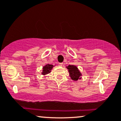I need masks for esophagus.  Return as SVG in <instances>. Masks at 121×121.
Instances as JSON below:
<instances>
[{
  "instance_id": "obj_1",
  "label": "esophagus",
  "mask_w": 121,
  "mask_h": 121,
  "mask_svg": "<svg viewBox=\"0 0 121 121\" xmlns=\"http://www.w3.org/2000/svg\"><path fill=\"white\" fill-rule=\"evenodd\" d=\"M63 65V63H59V66H60V67H62Z\"/></svg>"
}]
</instances>
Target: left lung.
I'll return each instance as SVG.
<instances>
[{
	"label": "left lung",
	"instance_id": "obj_1",
	"mask_svg": "<svg viewBox=\"0 0 121 121\" xmlns=\"http://www.w3.org/2000/svg\"><path fill=\"white\" fill-rule=\"evenodd\" d=\"M66 68L68 69L69 77L71 78V79L73 81H77L79 79H81V77L82 74L80 70L78 69L77 67L73 65H69L68 66L66 67Z\"/></svg>",
	"mask_w": 121,
	"mask_h": 121
}]
</instances>
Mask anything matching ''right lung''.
I'll return each instance as SVG.
<instances>
[{
    "label": "right lung",
    "instance_id": "1",
    "mask_svg": "<svg viewBox=\"0 0 121 121\" xmlns=\"http://www.w3.org/2000/svg\"><path fill=\"white\" fill-rule=\"evenodd\" d=\"M55 65H53L52 64H46V65L43 67V69H42V72L41 74L43 75V76H45V75L49 74V73H51V70L52 69V68Z\"/></svg>",
    "mask_w": 121,
    "mask_h": 121
}]
</instances>
